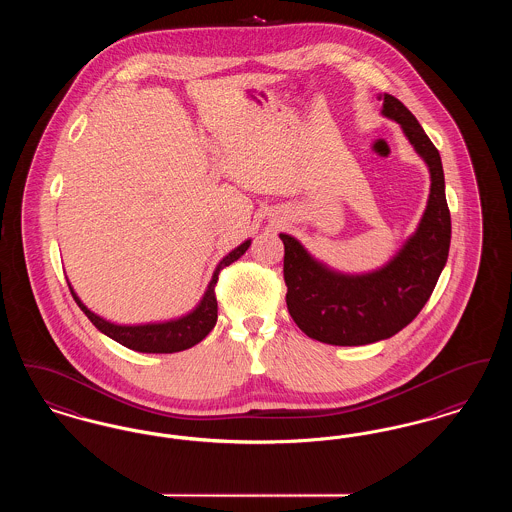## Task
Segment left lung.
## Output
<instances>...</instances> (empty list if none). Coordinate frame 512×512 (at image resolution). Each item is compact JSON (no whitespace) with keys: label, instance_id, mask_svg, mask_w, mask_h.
<instances>
[{"label":"left lung","instance_id":"obj_1","mask_svg":"<svg viewBox=\"0 0 512 512\" xmlns=\"http://www.w3.org/2000/svg\"><path fill=\"white\" fill-rule=\"evenodd\" d=\"M382 113L401 124L432 178L426 211L407 244L386 267L349 276L324 267L295 238L280 234L288 311L301 332L330 345H366L403 330L430 299L449 255L451 215L439 151L399 99L384 94Z\"/></svg>","mask_w":512,"mask_h":512}]
</instances>
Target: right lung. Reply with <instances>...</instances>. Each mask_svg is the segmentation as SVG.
<instances>
[{
    "label": "right lung",
    "instance_id": "1",
    "mask_svg": "<svg viewBox=\"0 0 512 512\" xmlns=\"http://www.w3.org/2000/svg\"><path fill=\"white\" fill-rule=\"evenodd\" d=\"M251 245V240H247L242 245H238L234 251H230L213 274V280L207 286V292L203 295L201 303L195 307L194 311L186 317L169 320V322H157V324H138V326H121L113 324L105 318L98 317L92 313L74 293L71 284V293H73L76 305L84 311V315L92 320V324L109 336L111 340L119 341L124 347L140 351V353H176L194 347L195 343L203 340L217 324V295H215V286L219 280L220 270L234 261H238L247 247Z\"/></svg>",
    "mask_w": 512,
    "mask_h": 512
}]
</instances>
